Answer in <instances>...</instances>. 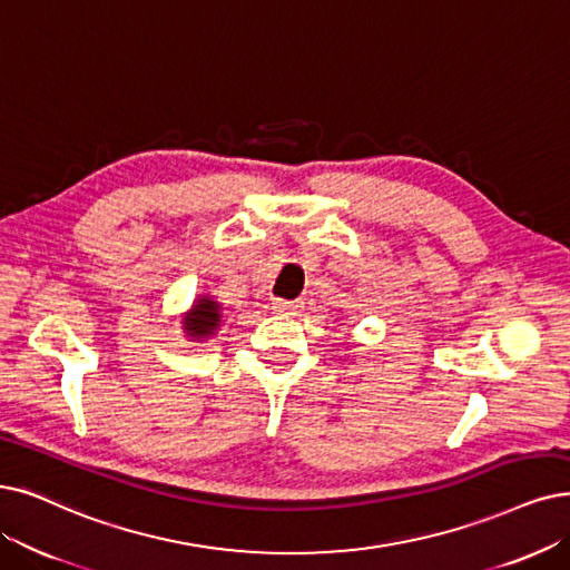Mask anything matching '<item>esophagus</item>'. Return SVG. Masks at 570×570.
<instances>
[{"instance_id": "obj_1", "label": "esophagus", "mask_w": 570, "mask_h": 570, "mask_svg": "<svg viewBox=\"0 0 570 570\" xmlns=\"http://www.w3.org/2000/svg\"><path fill=\"white\" fill-rule=\"evenodd\" d=\"M304 308V302H287V299H276L273 302V311L276 313H285V315H294Z\"/></svg>"}]
</instances>
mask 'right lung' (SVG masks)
<instances>
[{
  "label": "right lung",
  "instance_id": "add662e5",
  "mask_svg": "<svg viewBox=\"0 0 570 570\" xmlns=\"http://www.w3.org/2000/svg\"><path fill=\"white\" fill-rule=\"evenodd\" d=\"M219 323H222L219 304L210 302L208 297L206 299H198V304L194 306V311L189 313V317L185 321L187 332L191 336H198V338L210 336L219 327Z\"/></svg>",
  "mask_w": 570,
  "mask_h": 570
}]
</instances>
